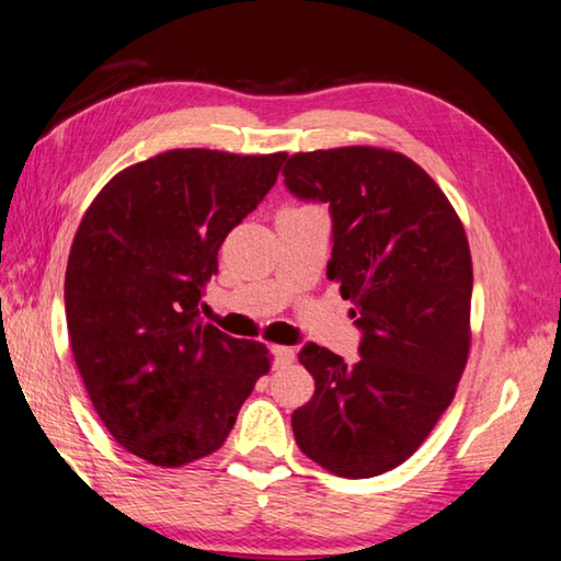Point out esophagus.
<instances>
[{"label":"esophagus","instance_id":"34e87169","mask_svg":"<svg viewBox=\"0 0 561 561\" xmlns=\"http://www.w3.org/2000/svg\"><path fill=\"white\" fill-rule=\"evenodd\" d=\"M271 352H273V362L278 367H286V365H290L293 359H296V350L286 347V345H273Z\"/></svg>","mask_w":561,"mask_h":561}]
</instances>
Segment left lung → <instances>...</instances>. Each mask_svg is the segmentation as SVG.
<instances>
[{
  "instance_id": "8db88e82",
  "label": "left lung",
  "mask_w": 561,
  "mask_h": 561,
  "mask_svg": "<svg viewBox=\"0 0 561 561\" xmlns=\"http://www.w3.org/2000/svg\"><path fill=\"white\" fill-rule=\"evenodd\" d=\"M283 176L330 204L328 278L362 330L359 359L306 345L316 394L293 411L298 448L340 478H375L416 454L456 397L470 352L473 261L454 204L385 147L296 152Z\"/></svg>"
}]
</instances>
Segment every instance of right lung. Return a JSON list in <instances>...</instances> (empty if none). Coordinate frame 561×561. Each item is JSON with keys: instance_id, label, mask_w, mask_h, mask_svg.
Segmentation results:
<instances>
[{"instance_id": "add662e5", "label": "right lung", "mask_w": 561, "mask_h": 561, "mask_svg": "<svg viewBox=\"0 0 561 561\" xmlns=\"http://www.w3.org/2000/svg\"><path fill=\"white\" fill-rule=\"evenodd\" d=\"M288 152L167 150L125 167L88 206L66 265L76 367L127 454L180 468L224 446L263 342L199 320L221 243L278 180Z\"/></svg>"}]
</instances>
